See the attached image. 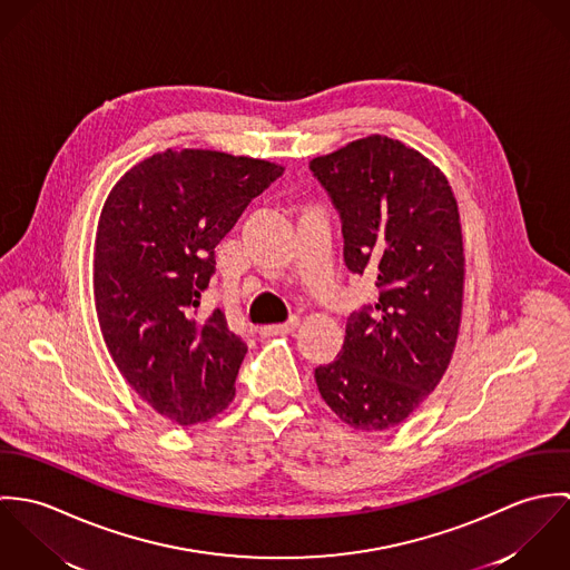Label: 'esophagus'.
I'll list each match as a JSON object with an SVG mask.
<instances>
[{
    "mask_svg": "<svg viewBox=\"0 0 570 570\" xmlns=\"http://www.w3.org/2000/svg\"><path fill=\"white\" fill-rule=\"evenodd\" d=\"M298 318H289L287 323H283V325H269V326H261L258 328V333L261 335H272V333H294L296 328H298Z\"/></svg>",
    "mask_w": 570,
    "mask_h": 570,
    "instance_id": "1",
    "label": "esophagus"
}]
</instances>
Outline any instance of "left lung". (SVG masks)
Returning a JSON list of instances; mask_svg holds the SVG:
<instances>
[{
	"instance_id": "obj_1",
	"label": "left lung",
	"mask_w": 570,
	"mask_h": 570,
	"mask_svg": "<svg viewBox=\"0 0 570 570\" xmlns=\"http://www.w3.org/2000/svg\"><path fill=\"white\" fill-rule=\"evenodd\" d=\"M340 215L344 265L377 298L346 318L318 391L344 423L380 432L406 421L441 382L461 326L463 235L445 175L419 151L368 136L309 163Z\"/></svg>"
}]
</instances>
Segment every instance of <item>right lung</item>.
<instances>
[{"label": "right lung", "mask_w": 570, "mask_h": 570, "mask_svg": "<svg viewBox=\"0 0 570 570\" xmlns=\"http://www.w3.org/2000/svg\"><path fill=\"white\" fill-rule=\"evenodd\" d=\"M283 166L219 151L166 149L109 193L94 249V301L105 344L129 386L179 425L235 397L247 346L219 307L199 314L215 247Z\"/></svg>", "instance_id": "right-lung-1"}]
</instances>
